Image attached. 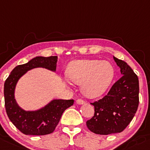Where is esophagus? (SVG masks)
<instances>
[{
  "mask_svg": "<svg viewBox=\"0 0 150 150\" xmlns=\"http://www.w3.org/2000/svg\"><path fill=\"white\" fill-rule=\"evenodd\" d=\"M76 103L78 104V105H83V104L85 103V101L84 100H81V99H78V100H76Z\"/></svg>",
  "mask_w": 150,
  "mask_h": 150,
  "instance_id": "esophagus-1",
  "label": "esophagus"
}]
</instances>
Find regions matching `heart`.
<instances>
[{"instance_id":"b5f03b06","label":"heart","mask_w":150,"mask_h":150,"mask_svg":"<svg viewBox=\"0 0 150 150\" xmlns=\"http://www.w3.org/2000/svg\"><path fill=\"white\" fill-rule=\"evenodd\" d=\"M115 70L108 61L82 59L72 61L67 70L73 83L81 85V92L86 98H96L103 95L114 78Z\"/></svg>"}]
</instances>
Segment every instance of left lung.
Returning a JSON list of instances; mask_svg holds the SVG:
<instances>
[{"mask_svg":"<svg viewBox=\"0 0 150 150\" xmlns=\"http://www.w3.org/2000/svg\"><path fill=\"white\" fill-rule=\"evenodd\" d=\"M122 77L113 84L106 96L91 103L94 116L87 121L88 128L97 134L122 132L132 120L139 105V79L124 61L113 56Z\"/></svg>","mask_w":150,"mask_h":150,"instance_id":"obj_1","label":"left lung"}]
</instances>
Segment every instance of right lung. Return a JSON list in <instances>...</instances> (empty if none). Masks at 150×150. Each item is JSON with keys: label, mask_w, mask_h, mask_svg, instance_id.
<instances>
[{"label": "right lung", "mask_w": 150, "mask_h": 150, "mask_svg": "<svg viewBox=\"0 0 150 150\" xmlns=\"http://www.w3.org/2000/svg\"><path fill=\"white\" fill-rule=\"evenodd\" d=\"M57 56L36 57L27 63L16 66L4 83L5 107L8 116L13 125L26 135H46L54 132L62 114L73 105V100L53 99L47 105L34 111L22 108L15 98L18 80L28 71L34 68H45L56 72Z\"/></svg>", "instance_id": "1"}]
</instances>
